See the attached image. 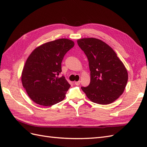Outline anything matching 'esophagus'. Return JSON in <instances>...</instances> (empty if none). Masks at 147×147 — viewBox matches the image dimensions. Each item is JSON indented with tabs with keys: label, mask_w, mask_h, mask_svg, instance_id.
Segmentation results:
<instances>
[{
	"label": "esophagus",
	"mask_w": 147,
	"mask_h": 147,
	"mask_svg": "<svg viewBox=\"0 0 147 147\" xmlns=\"http://www.w3.org/2000/svg\"><path fill=\"white\" fill-rule=\"evenodd\" d=\"M75 84H76V85H77V86H78V85H79V84H80V81L75 82Z\"/></svg>",
	"instance_id": "1"
}]
</instances>
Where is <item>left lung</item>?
<instances>
[{"label":"left lung","mask_w":147,"mask_h":147,"mask_svg":"<svg viewBox=\"0 0 147 147\" xmlns=\"http://www.w3.org/2000/svg\"><path fill=\"white\" fill-rule=\"evenodd\" d=\"M77 43L88 57L91 72L90 84L82 90L94 103H112L126 88L128 74L125 66L113 49L99 39L84 38Z\"/></svg>","instance_id":"1"}]
</instances>
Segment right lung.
<instances>
[{
  "label": "right lung",
  "instance_id": "obj_1",
  "mask_svg": "<svg viewBox=\"0 0 147 147\" xmlns=\"http://www.w3.org/2000/svg\"><path fill=\"white\" fill-rule=\"evenodd\" d=\"M72 40L60 38L38 47L26 60L21 74L23 86L35 103L51 106L64 100L70 85L62 72L61 63L74 46Z\"/></svg>",
  "mask_w": 147,
  "mask_h": 147
}]
</instances>
